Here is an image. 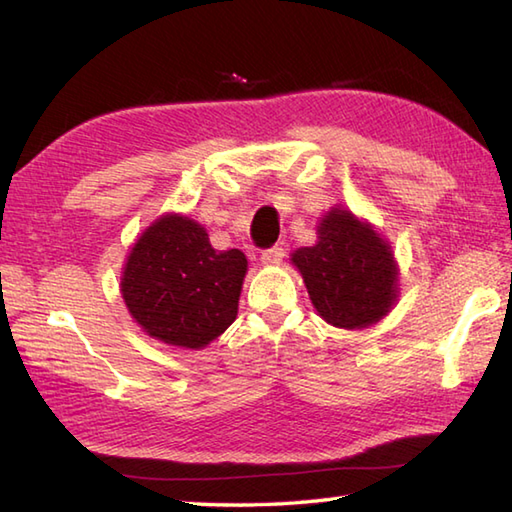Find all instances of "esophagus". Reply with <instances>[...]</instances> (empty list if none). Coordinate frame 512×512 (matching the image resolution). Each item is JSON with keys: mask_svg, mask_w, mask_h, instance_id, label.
Returning a JSON list of instances; mask_svg holds the SVG:
<instances>
[{"mask_svg": "<svg viewBox=\"0 0 512 512\" xmlns=\"http://www.w3.org/2000/svg\"><path fill=\"white\" fill-rule=\"evenodd\" d=\"M284 259V248L281 246H270L266 250H262V264L266 266H275Z\"/></svg>", "mask_w": 512, "mask_h": 512, "instance_id": "esophagus-1", "label": "esophagus"}]
</instances>
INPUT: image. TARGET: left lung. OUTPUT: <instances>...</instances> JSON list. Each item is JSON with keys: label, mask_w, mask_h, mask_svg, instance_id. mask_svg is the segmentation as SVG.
<instances>
[{"label": "left lung", "mask_w": 512, "mask_h": 512, "mask_svg": "<svg viewBox=\"0 0 512 512\" xmlns=\"http://www.w3.org/2000/svg\"><path fill=\"white\" fill-rule=\"evenodd\" d=\"M321 319L345 330L380 321L398 299L391 246L369 222L332 209L319 222V242L292 253Z\"/></svg>", "instance_id": "8db88e82"}]
</instances>
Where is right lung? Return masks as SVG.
Masks as SVG:
<instances>
[{
	"label": "right lung",
	"mask_w": 512,
	"mask_h": 512,
	"mask_svg": "<svg viewBox=\"0 0 512 512\" xmlns=\"http://www.w3.org/2000/svg\"><path fill=\"white\" fill-rule=\"evenodd\" d=\"M246 270L242 250H215L202 224L167 213L129 250L121 295L151 339L202 350L235 321Z\"/></svg>",
	"instance_id": "right-lung-1"
}]
</instances>
